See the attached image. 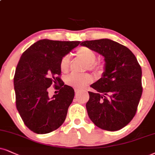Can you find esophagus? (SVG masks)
I'll return each mask as SVG.
<instances>
[{
	"instance_id": "obj_1",
	"label": "esophagus",
	"mask_w": 155,
	"mask_h": 155,
	"mask_svg": "<svg viewBox=\"0 0 155 155\" xmlns=\"http://www.w3.org/2000/svg\"><path fill=\"white\" fill-rule=\"evenodd\" d=\"M79 91H80L79 89H74V92H75L76 94H77V93L79 92Z\"/></svg>"
}]
</instances>
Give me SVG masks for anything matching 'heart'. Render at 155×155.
I'll list each match as a JSON object with an SVG mask.
<instances>
[{
    "mask_svg": "<svg viewBox=\"0 0 155 155\" xmlns=\"http://www.w3.org/2000/svg\"><path fill=\"white\" fill-rule=\"evenodd\" d=\"M78 57L87 64V68L90 70H98L103 68V65L100 63L94 62L96 59V54L92 49L85 47H82L77 51ZM70 67V57L66 55L61 60L60 68L62 72L68 71ZM93 81V78L88 74H75L72 73L66 77L65 83L67 85H70L77 89L83 88Z\"/></svg>",
    "mask_w": 155,
    "mask_h": 155,
    "instance_id": "heart-1",
    "label": "heart"
}]
</instances>
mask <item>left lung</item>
Segmentation results:
<instances>
[{
  "label": "left lung",
  "mask_w": 155,
  "mask_h": 155,
  "mask_svg": "<svg viewBox=\"0 0 155 155\" xmlns=\"http://www.w3.org/2000/svg\"><path fill=\"white\" fill-rule=\"evenodd\" d=\"M81 46L104 57V72L91 87L86 109L90 119L104 130L118 131L130 122L142 93V68L129 49L108 39L84 41Z\"/></svg>",
  "instance_id": "left-lung-1"
}]
</instances>
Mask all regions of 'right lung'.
<instances>
[{
    "label": "right lung",
    "mask_w": 155,
    "mask_h": 155,
    "mask_svg": "<svg viewBox=\"0 0 155 155\" xmlns=\"http://www.w3.org/2000/svg\"><path fill=\"white\" fill-rule=\"evenodd\" d=\"M80 43L41 39L21 57L13 78L16 108L25 125L33 132L49 133L64 123L74 91L59 77L60 63ZM53 84L60 91L51 98L48 88Z\"/></svg>",
    "instance_id": "add662e5"
}]
</instances>
